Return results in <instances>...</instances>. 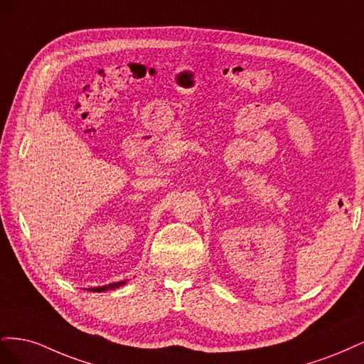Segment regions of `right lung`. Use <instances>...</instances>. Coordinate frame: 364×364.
Here are the masks:
<instances>
[{"label": "right lung", "mask_w": 364, "mask_h": 364, "mask_svg": "<svg viewBox=\"0 0 364 364\" xmlns=\"http://www.w3.org/2000/svg\"><path fill=\"white\" fill-rule=\"evenodd\" d=\"M126 284V281H119V282H112V284H109V285H105V287H95V289H87L90 291H107V290H114V289H118V287H121V285H124Z\"/></svg>", "instance_id": "add662e5"}]
</instances>
